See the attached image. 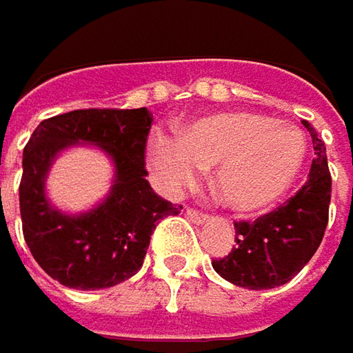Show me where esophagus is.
<instances>
[{
	"mask_svg": "<svg viewBox=\"0 0 353 353\" xmlns=\"http://www.w3.org/2000/svg\"><path fill=\"white\" fill-rule=\"evenodd\" d=\"M187 216L194 223H205L209 219V214L203 213V211H196V209H187Z\"/></svg>",
	"mask_w": 353,
	"mask_h": 353,
	"instance_id": "esophagus-1",
	"label": "esophagus"
}]
</instances>
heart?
<instances>
[{
  "label": "heart",
  "instance_id": "heart-1",
  "mask_svg": "<svg viewBox=\"0 0 353 353\" xmlns=\"http://www.w3.org/2000/svg\"><path fill=\"white\" fill-rule=\"evenodd\" d=\"M152 170L168 192L190 187L216 166L214 190L237 213H257L277 203L301 172L307 142L299 128L269 116L225 112L181 128L179 139H150Z\"/></svg>",
  "mask_w": 353,
  "mask_h": 353
}]
</instances>
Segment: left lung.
<instances>
[{"label":"left lung","mask_w":353,"mask_h":353,"mask_svg":"<svg viewBox=\"0 0 353 353\" xmlns=\"http://www.w3.org/2000/svg\"><path fill=\"white\" fill-rule=\"evenodd\" d=\"M314 140V163L305 185L281 207L255 221H235L237 245L223 259H213V269L233 285L247 290H271L291 281L314 257L323 239L332 174L323 140L312 124L303 122Z\"/></svg>","instance_id":"left-lung-1"}]
</instances>
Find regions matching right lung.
<instances>
[{
  "mask_svg": "<svg viewBox=\"0 0 353 353\" xmlns=\"http://www.w3.org/2000/svg\"><path fill=\"white\" fill-rule=\"evenodd\" d=\"M152 126L146 108H86L39 122L23 148L19 213L34 259L72 290H106L130 279L144 261L157 223L181 213L146 181L144 150ZM90 141L114 161L117 181L104 203L70 217L43 194V179L55 154L70 143Z\"/></svg>",
  "mask_w": 353,
  "mask_h": 353,
  "instance_id": "right-lung-1",
  "label": "right lung"
}]
</instances>
